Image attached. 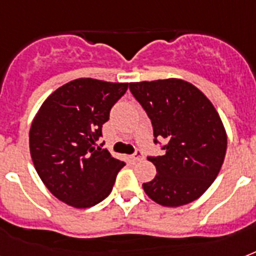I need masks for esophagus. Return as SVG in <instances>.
<instances>
[{
  "label": "esophagus",
  "instance_id": "obj_1",
  "mask_svg": "<svg viewBox=\"0 0 256 256\" xmlns=\"http://www.w3.org/2000/svg\"><path fill=\"white\" fill-rule=\"evenodd\" d=\"M144 158V152L140 150V148H138V150H136V152L132 156V160H134V162H140V160H142Z\"/></svg>",
  "mask_w": 256,
  "mask_h": 256
}]
</instances>
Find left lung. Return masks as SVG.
<instances>
[{"mask_svg": "<svg viewBox=\"0 0 256 256\" xmlns=\"http://www.w3.org/2000/svg\"><path fill=\"white\" fill-rule=\"evenodd\" d=\"M130 92L152 120L154 144L164 156H150L156 178L144 192L162 206L178 207L198 199L222 168L227 136L207 96L188 82L170 78L130 84Z\"/></svg>", "mask_w": 256, "mask_h": 256, "instance_id": "obj_1", "label": "left lung"}]
</instances>
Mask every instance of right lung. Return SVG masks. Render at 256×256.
<instances>
[{"label": "right lung", "mask_w": 256, "mask_h": 256, "mask_svg": "<svg viewBox=\"0 0 256 256\" xmlns=\"http://www.w3.org/2000/svg\"><path fill=\"white\" fill-rule=\"evenodd\" d=\"M128 84L80 78L57 88L30 128V154L54 196L77 208L102 202L124 168L100 144L102 124Z\"/></svg>", "instance_id": "add662e5"}]
</instances>
